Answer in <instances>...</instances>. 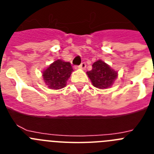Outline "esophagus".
I'll list each match as a JSON object with an SVG mask.
<instances>
[{"label":"esophagus","mask_w":154,"mask_h":154,"mask_svg":"<svg viewBox=\"0 0 154 154\" xmlns=\"http://www.w3.org/2000/svg\"><path fill=\"white\" fill-rule=\"evenodd\" d=\"M85 67H86V65H85V62H82L81 65H79L78 66L79 69H85Z\"/></svg>","instance_id":"34e87169"}]
</instances>
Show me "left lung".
Segmentation results:
<instances>
[{
    "label": "left lung",
    "mask_w": 154,
    "mask_h": 154,
    "mask_svg": "<svg viewBox=\"0 0 154 154\" xmlns=\"http://www.w3.org/2000/svg\"><path fill=\"white\" fill-rule=\"evenodd\" d=\"M87 75L94 86L99 89H107L112 85L117 72L103 61L99 60L94 62L92 69L87 72Z\"/></svg>",
    "instance_id": "1"
}]
</instances>
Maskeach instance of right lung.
Listing matches in <instances>:
<instances>
[{
	"label": "right lung",
	"mask_w": 154,
	"mask_h": 154,
	"mask_svg": "<svg viewBox=\"0 0 154 154\" xmlns=\"http://www.w3.org/2000/svg\"><path fill=\"white\" fill-rule=\"evenodd\" d=\"M72 71L69 62L57 60L43 72V78L50 89H59L65 86Z\"/></svg>",
	"instance_id": "add662e5"
}]
</instances>
